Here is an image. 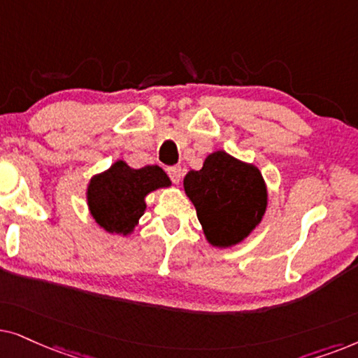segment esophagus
<instances>
[{
  "label": "esophagus",
  "instance_id": "esophagus-1",
  "mask_svg": "<svg viewBox=\"0 0 358 358\" xmlns=\"http://www.w3.org/2000/svg\"><path fill=\"white\" fill-rule=\"evenodd\" d=\"M166 171H169V176H170L171 182L178 185V183H180V180H182V176H183V170H182V166H178V165H175V166H169V169H166Z\"/></svg>",
  "mask_w": 358,
  "mask_h": 358
}]
</instances>
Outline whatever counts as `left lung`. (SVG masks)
<instances>
[{
    "instance_id": "1",
    "label": "left lung",
    "mask_w": 358,
    "mask_h": 358,
    "mask_svg": "<svg viewBox=\"0 0 358 358\" xmlns=\"http://www.w3.org/2000/svg\"><path fill=\"white\" fill-rule=\"evenodd\" d=\"M183 188L196 208L208 244L217 249L244 242L262 222L268 204L259 166L224 150L211 152L201 170H189Z\"/></svg>"
}]
</instances>
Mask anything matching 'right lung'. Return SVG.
I'll list each match as a JSON object with an SVG mask.
<instances>
[{
    "label": "right lung",
    "mask_w": 358,
    "mask_h": 358,
    "mask_svg": "<svg viewBox=\"0 0 358 358\" xmlns=\"http://www.w3.org/2000/svg\"><path fill=\"white\" fill-rule=\"evenodd\" d=\"M170 187V178L159 165L132 169L126 160H116L108 170L90 178L88 211L109 234L129 237L144 216L147 194Z\"/></svg>",
    "instance_id": "1"
}]
</instances>
